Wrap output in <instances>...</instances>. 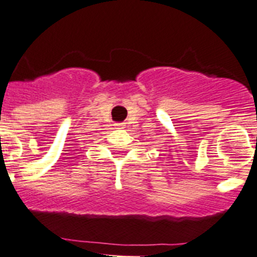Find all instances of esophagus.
<instances>
[{
  "instance_id": "34e87169",
  "label": "esophagus",
  "mask_w": 257,
  "mask_h": 257,
  "mask_svg": "<svg viewBox=\"0 0 257 257\" xmlns=\"http://www.w3.org/2000/svg\"><path fill=\"white\" fill-rule=\"evenodd\" d=\"M115 126H116V129H123L125 125H124L123 123H119V124H116V125H115Z\"/></svg>"
}]
</instances>
